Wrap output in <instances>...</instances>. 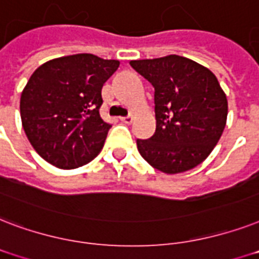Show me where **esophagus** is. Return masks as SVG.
<instances>
[{
  "label": "esophagus",
  "instance_id": "1",
  "mask_svg": "<svg viewBox=\"0 0 259 259\" xmlns=\"http://www.w3.org/2000/svg\"><path fill=\"white\" fill-rule=\"evenodd\" d=\"M120 120H121L124 124H131L132 121H134V117H132V116H127V117H120Z\"/></svg>",
  "mask_w": 259,
  "mask_h": 259
}]
</instances>
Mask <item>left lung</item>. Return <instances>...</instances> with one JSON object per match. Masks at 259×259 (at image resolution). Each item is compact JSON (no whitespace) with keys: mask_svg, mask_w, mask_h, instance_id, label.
I'll list each match as a JSON object with an SVG mask.
<instances>
[{"mask_svg":"<svg viewBox=\"0 0 259 259\" xmlns=\"http://www.w3.org/2000/svg\"><path fill=\"white\" fill-rule=\"evenodd\" d=\"M130 65L155 90L157 128L151 138L136 140L140 155L166 174L184 173L205 161L227 121V97L215 74L180 55Z\"/></svg>","mask_w":259,"mask_h":259,"instance_id":"left-lung-1","label":"left lung"}]
</instances>
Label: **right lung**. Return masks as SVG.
<instances>
[{
  "instance_id": "obj_1",
  "label": "right lung",
  "mask_w": 259,
  "mask_h": 259,
  "mask_svg": "<svg viewBox=\"0 0 259 259\" xmlns=\"http://www.w3.org/2000/svg\"><path fill=\"white\" fill-rule=\"evenodd\" d=\"M120 62L77 54L37 67L20 98L21 123L32 147L59 169L89 163L111 124L100 116L101 90Z\"/></svg>"
}]
</instances>
